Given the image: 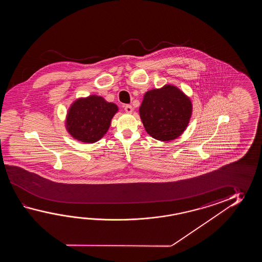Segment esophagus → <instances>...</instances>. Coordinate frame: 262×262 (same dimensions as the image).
<instances>
[{"instance_id":"34e87169","label":"esophagus","mask_w":262,"mask_h":262,"mask_svg":"<svg viewBox=\"0 0 262 262\" xmlns=\"http://www.w3.org/2000/svg\"><path fill=\"white\" fill-rule=\"evenodd\" d=\"M124 111L126 113H132L133 112V107L132 106H130V105H126V106H124Z\"/></svg>"}]
</instances>
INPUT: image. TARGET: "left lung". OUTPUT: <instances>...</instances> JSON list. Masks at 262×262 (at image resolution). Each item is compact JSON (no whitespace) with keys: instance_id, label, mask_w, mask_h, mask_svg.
<instances>
[{"instance_id":"obj_1","label":"left lung","mask_w":262,"mask_h":262,"mask_svg":"<svg viewBox=\"0 0 262 262\" xmlns=\"http://www.w3.org/2000/svg\"><path fill=\"white\" fill-rule=\"evenodd\" d=\"M191 114L189 97L173 85L147 92L139 107L145 130L150 137L161 141L177 139L184 133Z\"/></svg>"}]
</instances>
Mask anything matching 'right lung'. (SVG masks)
<instances>
[{
	"label": "right lung",
	"mask_w": 262,
	"mask_h": 262,
	"mask_svg": "<svg viewBox=\"0 0 262 262\" xmlns=\"http://www.w3.org/2000/svg\"><path fill=\"white\" fill-rule=\"evenodd\" d=\"M118 106L98 95L79 98L68 110L67 129L73 138L81 142L94 143L110 128Z\"/></svg>",
	"instance_id": "obj_1"
}]
</instances>
